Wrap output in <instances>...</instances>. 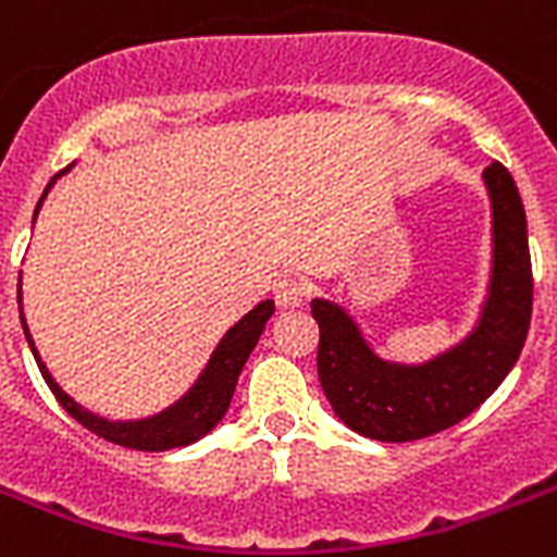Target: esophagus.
Returning <instances> with one entry per match:
<instances>
[{"instance_id": "1", "label": "esophagus", "mask_w": 557, "mask_h": 557, "mask_svg": "<svg viewBox=\"0 0 557 557\" xmlns=\"http://www.w3.org/2000/svg\"><path fill=\"white\" fill-rule=\"evenodd\" d=\"M305 284L296 282V278H278L273 284V299L275 305L282 307V310H293V307L305 305Z\"/></svg>"}]
</instances>
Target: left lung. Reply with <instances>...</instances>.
I'll return each instance as SVG.
<instances>
[{
    "label": "left lung",
    "instance_id": "left-lung-1",
    "mask_svg": "<svg viewBox=\"0 0 557 557\" xmlns=\"http://www.w3.org/2000/svg\"><path fill=\"white\" fill-rule=\"evenodd\" d=\"M492 198V278L478 327L422 364L388 362L371 350L342 305L313 299L319 382L331 408L356 434L408 443L446 431L486 403L515 368L532 319L527 212L504 163L483 172Z\"/></svg>",
    "mask_w": 557,
    "mask_h": 557
}]
</instances>
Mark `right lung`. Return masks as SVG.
<instances>
[{"instance_id": "1", "label": "right lung", "mask_w": 557, "mask_h": 557, "mask_svg": "<svg viewBox=\"0 0 557 557\" xmlns=\"http://www.w3.org/2000/svg\"><path fill=\"white\" fill-rule=\"evenodd\" d=\"M62 172H65V169H62ZM60 175H53L51 184L46 186V193H42L37 209H34V221H37V212L39 207H42V201H46L48 189H51L53 181ZM273 310L275 305L270 299L252 307L250 313L244 315L242 322H235L233 327L226 331L224 339L218 342L215 354L209 356L203 373L198 376V382H195L193 388L186 391L184 397L177 399L175 405H169L166 411L132 422H111L106 420V417H97V413L86 411L83 405L74 403V399L53 382L46 362L39 359L37 348H34V339H30L28 333V324H25V315H22V331H25V339H28L30 350H34V359H37L42 380L48 382V388H51V394L57 397V403H60L79 425H86L91 434L109 440L114 446L137 448V451H169V448L189 446L195 440H201L203 434H209V431L221 422V417H224L230 403H233L235 385H238L244 362L250 359L258 336L264 331L267 319L273 315Z\"/></svg>"}]
</instances>
